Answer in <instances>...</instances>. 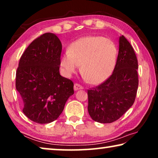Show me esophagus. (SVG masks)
I'll return each mask as SVG.
<instances>
[{"label": "esophagus", "mask_w": 158, "mask_h": 158, "mask_svg": "<svg viewBox=\"0 0 158 158\" xmlns=\"http://www.w3.org/2000/svg\"><path fill=\"white\" fill-rule=\"evenodd\" d=\"M83 89V87L82 85H80L78 83H75L74 85V90L76 91V90H82Z\"/></svg>", "instance_id": "esophagus-1"}]
</instances>
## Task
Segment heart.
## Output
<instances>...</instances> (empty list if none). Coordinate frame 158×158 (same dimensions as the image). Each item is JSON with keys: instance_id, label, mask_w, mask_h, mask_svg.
Listing matches in <instances>:
<instances>
[{"instance_id": "1", "label": "heart", "mask_w": 158, "mask_h": 158, "mask_svg": "<svg viewBox=\"0 0 158 158\" xmlns=\"http://www.w3.org/2000/svg\"><path fill=\"white\" fill-rule=\"evenodd\" d=\"M118 49L113 41L102 36H87L72 42L60 56V65L67 76L81 70L84 78L94 85L105 82L116 68Z\"/></svg>"}]
</instances>
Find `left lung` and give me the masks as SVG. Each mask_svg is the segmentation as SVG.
<instances>
[{"label":"left lung","instance_id":"8db88e82","mask_svg":"<svg viewBox=\"0 0 158 158\" xmlns=\"http://www.w3.org/2000/svg\"><path fill=\"white\" fill-rule=\"evenodd\" d=\"M113 73L100 85L88 90L89 115L95 122H114L135 102L138 88V62L133 47L124 36Z\"/></svg>","mask_w":158,"mask_h":158}]
</instances>
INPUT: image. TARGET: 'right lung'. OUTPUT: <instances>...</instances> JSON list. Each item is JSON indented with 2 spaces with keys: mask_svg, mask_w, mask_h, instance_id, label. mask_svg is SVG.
Returning a JSON list of instances; mask_svg holds the SVG:
<instances>
[{
  "mask_svg": "<svg viewBox=\"0 0 158 158\" xmlns=\"http://www.w3.org/2000/svg\"><path fill=\"white\" fill-rule=\"evenodd\" d=\"M62 44L53 33L34 40L21 57L16 88L30 120L48 124L59 117L66 101L74 94L72 81L60 74Z\"/></svg>",
  "mask_w": 158,
  "mask_h": 158,
  "instance_id": "obj_1",
  "label": "right lung"
}]
</instances>
